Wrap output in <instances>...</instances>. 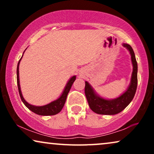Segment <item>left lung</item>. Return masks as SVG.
Instances as JSON below:
<instances>
[{"mask_svg": "<svg viewBox=\"0 0 154 154\" xmlns=\"http://www.w3.org/2000/svg\"><path fill=\"white\" fill-rule=\"evenodd\" d=\"M123 46L129 50L133 66L131 81L129 87L123 94L113 100H106L99 96L89 83L85 81V94L88 104L92 111L98 114L115 115L121 112L131 102L135 94L137 87V63L131 46L126 43H123Z\"/></svg>", "mask_w": 154, "mask_h": 154, "instance_id": "8db88e82", "label": "left lung"}]
</instances>
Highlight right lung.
Segmentation results:
<instances>
[{
    "instance_id": "right-lung-1",
    "label": "right lung",
    "mask_w": 154,
    "mask_h": 154,
    "mask_svg": "<svg viewBox=\"0 0 154 154\" xmlns=\"http://www.w3.org/2000/svg\"><path fill=\"white\" fill-rule=\"evenodd\" d=\"M22 57H21L20 61H19L18 64H17V87L19 90V93H20V96L21 97V100L22 101V102L24 103L25 106H26L29 110H31V111H33V113H36L38 115L52 116L60 113V111H62L63 107H64V105L65 104V102H66L67 95H68L69 90H70L73 82L75 81L76 76H75V75H73V76H72L70 79H69L68 83H66V86H65L64 91H63L62 94H61V96L57 99V100L50 102V104L44 105V106H33V105L29 104V103L24 100V98L22 96V91H21L20 85V77H19V66H20V63L21 60H22Z\"/></svg>"
}]
</instances>
